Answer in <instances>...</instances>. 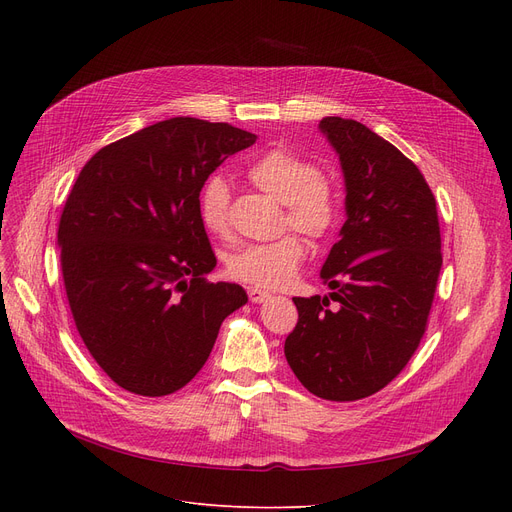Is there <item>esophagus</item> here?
Segmentation results:
<instances>
[{
    "label": "esophagus",
    "instance_id": "obj_1",
    "mask_svg": "<svg viewBox=\"0 0 512 512\" xmlns=\"http://www.w3.org/2000/svg\"><path fill=\"white\" fill-rule=\"evenodd\" d=\"M249 299H251L253 303H263L265 299H270V292L261 290V288H257V286H251V288H249Z\"/></svg>",
    "mask_w": 512,
    "mask_h": 512
}]
</instances>
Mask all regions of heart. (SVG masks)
<instances>
[{
    "label": "heart",
    "instance_id": "obj_1",
    "mask_svg": "<svg viewBox=\"0 0 512 512\" xmlns=\"http://www.w3.org/2000/svg\"><path fill=\"white\" fill-rule=\"evenodd\" d=\"M247 176L263 193L284 203V228L299 230L313 240L326 238L334 230L338 220L336 186L326 172L297 151L288 147L265 151L249 166ZM199 215L211 234H228L230 186L222 174L205 180L199 193ZM305 257L307 242L303 236L288 232L272 242L236 249L226 261V270L240 282L282 288L297 278Z\"/></svg>",
    "mask_w": 512,
    "mask_h": 512
}]
</instances>
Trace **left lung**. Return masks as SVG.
<instances>
[{
    "label": "left lung",
    "mask_w": 512,
    "mask_h": 512,
    "mask_svg": "<svg viewBox=\"0 0 512 512\" xmlns=\"http://www.w3.org/2000/svg\"><path fill=\"white\" fill-rule=\"evenodd\" d=\"M346 184V222L321 278L330 297H294L284 355L326 400H359L407 367L427 330L442 267L432 188L392 143L357 120L319 122ZM337 305L334 306L333 303Z\"/></svg>",
    "instance_id": "1"
}]
</instances>
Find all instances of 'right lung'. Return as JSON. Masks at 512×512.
Wrapping results in <instances>:
<instances>
[{
  "mask_svg": "<svg viewBox=\"0 0 512 512\" xmlns=\"http://www.w3.org/2000/svg\"><path fill=\"white\" fill-rule=\"evenodd\" d=\"M226 122L170 118L99 149L66 199L58 245L76 330L124 390L168 396L205 365L222 321L247 303L215 267L199 193L251 147Z\"/></svg>",
  "mask_w": 512,
  "mask_h": 512,
  "instance_id": "add662e5",
  "label": "right lung"
}]
</instances>
